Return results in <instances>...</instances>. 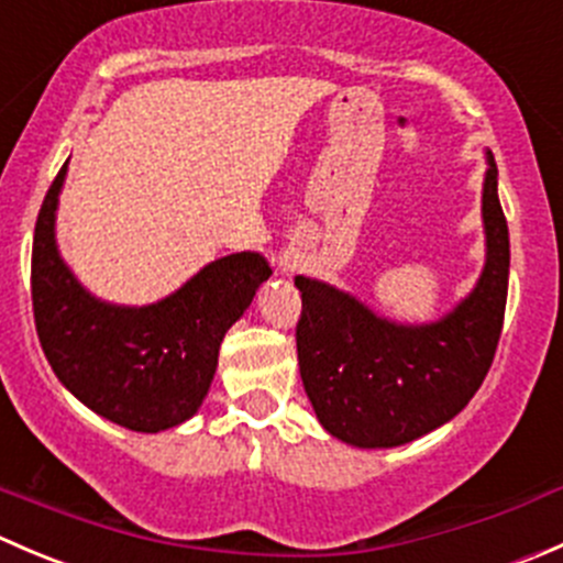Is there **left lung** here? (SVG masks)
<instances>
[{
  "mask_svg": "<svg viewBox=\"0 0 563 563\" xmlns=\"http://www.w3.org/2000/svg\"><path fill=\"white\" fill-rule=\"evenodd\" d=\"M487 261L474 294L430 327H400L327 283L297 277V354L318 422L345 444L400 446L468 406L496 356L507 310L509 229L487 155Z\"/></svg>",
  "mask_w": 563,
  "mask_h": 563,
  "instance_id": "8db88e82",
  "label": "left lung"
}]
</instances>
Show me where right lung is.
Here are the masks:
<instances>
[{
    "instance_id": "1",
    "label": "right lung",
    "mask_w": 563,
    "mask_h": 563,
    "mask_svg": "<svg viewBox=\"0 0 563 563\" xmlns=\"http://www.w3.org/2000/svg\"><path fill=\"white\" fill-rule=\"evenodd\" d=\"M65 172L67 163L45 192L32 242V310L45 360L100 417L139 433L174 428L207 397L220 343L272 275L269 264L258 253L225 255L150 308L98 302L56 253Z\"/></svg>"
}]
</instances>
